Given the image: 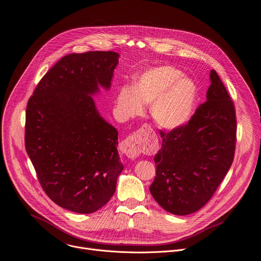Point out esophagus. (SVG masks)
Here are the masks:
<instances>
[{"label": "esophagus", "mask_w": 261, "mask_h": 261, "mask_svg": "<svg viewBox=\"0 0 261 261\" xmlns=\"http://www.w3.org/2000/svg\"><path fill=\"white\" fill-rule=\"evenodd\" d=\"M146 129L143 128L140 130L137 135L132 136L127 139H125L121 144L122 151L128 156V158H137L140 153H141L145 149L144 144V136Z\"/></svg>", "instance_id": "obj_1"}]
</instances>
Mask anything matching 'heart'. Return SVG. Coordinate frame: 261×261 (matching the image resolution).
<instances>
[{
	"label": "heart",
	"instance_id": "1",
	"mask_svg": "<svg viewBox=\"0 0 261 261\" xmlns=\"http://www.w3.org/2000/svg\"><path fill=\"white\" fill-rule=\"evenodd\" d=\"M196 100V87L189 78L171 66L149 69L139 75L134 90L123 87L117 95V108L122 117L141 114L142 103H151L153 121L163 128L174 129L185 124Z\"/></svg>",
	"mask_w": 261,
	"mask_h": 261
}]
</instances>
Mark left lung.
<instances>
[{"instance_id":"1","label":"left lung","mask_w":261,"mask_h":261,"mask_svg":"<svg viewBox=\"0 0 261 261\" xmlns=\"http://www.w3.org/2000/svg\"><path fill=\"white\" fill-rule=\"evenodd\" d=\"M207 100L186 124L161 130L162 148L154 155L155 175L149 187L155 202L175 215L204 207L232 165L236 115L217 73L210 72Z\"/></svg>"}]
</instances>
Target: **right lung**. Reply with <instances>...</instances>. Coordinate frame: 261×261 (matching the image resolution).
<instances>
[{"label":"right lung","mask_w":261,"mask_h":261,"mask_svg":"<svg viewBox=\"0 0 261 261\" xmlns=\"http://www.w3.org/2000/svg\"><path fill=\"white\" fill-rule=\"evenodd\" d=\"M119 54L64 56L44 75L26 109L25 146L42 188L67 210L103 207L123 169L118 132L99 115L91 95L110 89Z\"/></svg>","instance_id":"1"}]
</instances>
